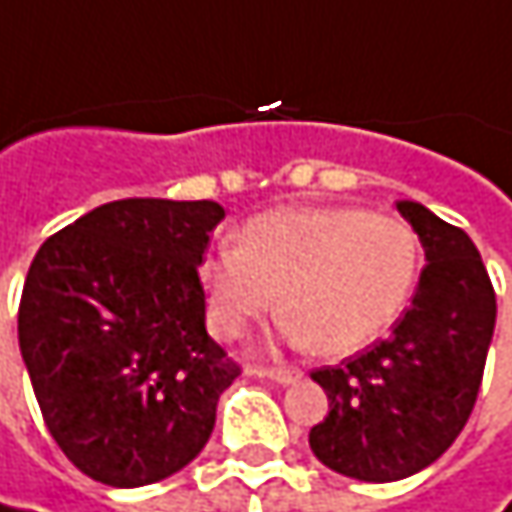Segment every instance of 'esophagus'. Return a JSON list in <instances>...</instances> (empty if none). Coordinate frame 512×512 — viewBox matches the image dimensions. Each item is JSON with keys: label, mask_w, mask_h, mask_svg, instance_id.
<instances>
[{"label": "esophagus", "mask_w": 512, "mask_h": 512, "mask_svg": "<svg viewBox=\"0 0 512 512\" xmlns=\"http://www.w3.org/2000/svg\"><path fill=\"white\" fill-rule=\"evenodd\" d=\"M252 374L269 376V379H275L281 385H289V382L301 379V371H295V368H252Z\"/></svg>", "instance_id": "obj_1"}]
</instances>
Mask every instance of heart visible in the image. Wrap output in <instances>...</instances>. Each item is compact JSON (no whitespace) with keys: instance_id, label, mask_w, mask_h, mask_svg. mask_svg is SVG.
I'll return each mask as SVG.
<instances>
[{"instance_id":"b5f03b06","label":"heart","mask_w":512,"mask_h":512,"mask_svg":"<svg viewBox=\"0 0 512 512\" xmlns=\"http://www.w3.org/2000/svg\"><path fill=\"white\" fill-rule=\"evenodd\" d=\"M423 263L417 231L400 217L350 205L275 208L240 228L199 269L208 321L240 339L281 301L284 336L321 356L376 342L406 310Z\"/></svg>"}]
</instances>
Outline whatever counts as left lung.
<instances>
[{"instance_id":"left-lung-1","label":"left lung","mask_w":512,"mask_h":512,"mask_svg":"<svg viewBox=\"0 0 512 512\" xmlns=\"http://www.w3.org/2000/svg\"><path fill=\"white\" fill-rule=\"evenodd\" d=\"M426 266L394 333L342 365L316 368L330 411L310 429L324 466L359 481H400L455 443L466 426L496 330V289L464 228L420 202H397Z\"/></svg>"}]
</instances>
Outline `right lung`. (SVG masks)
Here are the masks:
<instances>
[{"label": "right lung", "instance_id": "obj_1", "mask_svg": "<svg viewBox=\"0 0 512 512\" xmlns=\"http://www.w3.org/2000/svg\"><path fill=\"white\" fill-rule=\"evenodd\" d=\"M226 217L211 199H115L31 260L19 350L48 432L109 487L191 464L240 365L205 333L199 263Z\"/></svg>", "mask_w": 512, "mask_h": 512}]
</instances>
